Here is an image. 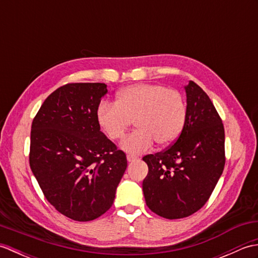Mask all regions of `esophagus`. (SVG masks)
<instances>
[{
	"label": "esophagus",
	"instance_id": "1",
	"mask_svg": "<svg viewBox=\"0 0 258 258\" xmlns=\"http://www.w3.org/2000/svg\"><path fill=\"white\" fill-rule=\"evenodd\" d=\"M126 158H127V162H134L136 160H139V157L134 156V155H127L126 156Z\"/></svg>",
	"mask_w": 258,
	"mask_h": 258
}]
</instances>
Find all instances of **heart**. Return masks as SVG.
<instances>
[{
    "mask_svg": "<svg viewBox=\"0 0 258 258\" xmlns=\"http://www.w3.org/2000/svg\"><path fill=\"white\" fill-rule=\"evenodd\" d=\"M187 107L176 90L158 84L140 83L120 90L116 101H104L96 108V122L109 140L124 138L133 120L134 133L120 149L128 154H141L156 143L167 146L178 139L184 128Z\"/></svg>",
    "mask_w": 258,
    "mask_h": 258,
    "instance_id": "1",
    "label": "heart"
}]
</instances>
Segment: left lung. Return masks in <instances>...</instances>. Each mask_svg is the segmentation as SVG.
Listing matches in <instances>:
<instances>
[{"mask_svg":"<svg viewBox=\"0 0 258 258\" xmlns=\"http://www.w3.org/2000/svg\"><path fill=\"white\" fill-rule=\"evenodd\" d=\"M186 120L167 150L143 157L146 205L168 220L187 217L204 206L225 165V132L206 93L195 82L185 87Z\"/></svg>","mask_w":258,"mask_h":258,"instance_id":"obj_1","label":"left lung"}]
</instances>
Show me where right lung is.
<instances>
[{
	"label": "right lung",
	"instance_id": "1",
	"mask_svg": "<svg viewBox=\"0 0 258 258\" xmlns=\"http://www.w3.org/2000/svg\"><path fill=\"white\" fill-rule=\"evenodd\" d=\"M106 86L71 83L58 87L32 123V172L56 211L78 222L93 221L109 210L127 167L125 153L96 122Z\"/></svg>",
	"mask_w": 258,
	"mask_h": 258
}]
</instances>
